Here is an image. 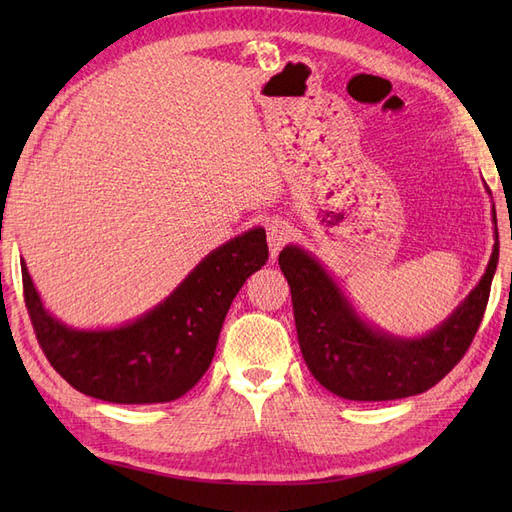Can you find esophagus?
Listing matches in <instances>:
<instances>
[{"label":"esophagus","instance_id":"esophagus-1","mask_svg":"<svg viewBox=\"0 0 512 512\" xmlns=\"http://www.w3.org/2000/svg\"><path fill=\"white\" fill-rule=\"evenodd\" d=\"M292 235V228L286 220H271L269 226H267V241H269V252H271V258H275L277 254H280L282 247L288 243Z\"/></svg>","mask_w":512,"mask_h":512}]
</instances>
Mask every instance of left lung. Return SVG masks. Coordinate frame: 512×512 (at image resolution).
<instances>
[{
  "label": "left lung",
  "mask_w": 512,
  "mask_h": 512,
  "mask_svg": "<svg viewBox=\"0 0 512 512\" xmlns=\"http://www.w3.org/2000/svg\"><path fill=\"white\" fill-rule=\"evenodd\" d=\"M491 213L495 245L483 277L451 316L418 337L376 327L312 252L292 243L284 247L280 267L290 284L299 346L307 369L324 389L352 401L401 399L425 393L461 361L483 320L498 267L493 207Z\"/></svg>",
  "instance_id": "obj_1"
}]
</instances>
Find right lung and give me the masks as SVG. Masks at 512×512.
<instances>
[{"instance_id": "right-lung-1", "label": "right lung", "mask_w": 512, "mask_h": 512, "mask_svg": "<svg viewBox=\"0 0 512 512\" xmlns=\"http://www.w3.org/2000/svg\"><path fill=\"white\" fill-rule=\"evenodd\" d=\"M269 258L265 228L215 247L164 301L108 329H76L55 318L21 258L23 290L38 342L76 391L111 404H166L209 369L232 299Z\"/></svg>"}]
</instances>
